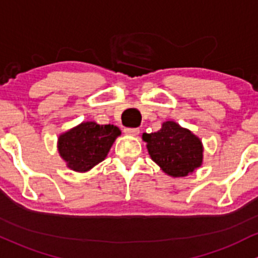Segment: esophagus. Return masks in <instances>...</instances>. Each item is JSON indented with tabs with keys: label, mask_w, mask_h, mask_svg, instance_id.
<instances>
[{
	"label": "esophagus",
	"mask_w": 258,
	"mask_h": 258,
	"mask_svg": "<svg viewBox=\"0 0 258 258\" xmlns=\"http://www.w3.org/2000/svg\"><path fill=\"white\" fill-rule=\"evenodd\" d=\"M124 132H125V134L132 135V137H137V135H139L140 130L138 128H126Z\"/></svg>",
	"instance_id": "esophagus-1"
}]
</instances>
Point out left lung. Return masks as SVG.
Returning <instances> with one entry per match:
<instances>
[{
  "label": "left lung",
  "mask_w": 258,
  "mask_h": 258,
  "mask_svg": "<svg viewBox=\"0 0 258 258\" xmlns=\"http://www.w3.org/2000/svg\"><path fill=\"white\" fill-rule=\"evenodd\" d=\"M142 138L147 143L151 160L169 176H187L203 165V142L176 121H164L160 130L150 134L144 133Z\"/></svg>",
  "instance_id": "8db88e82"
}]
</instances>
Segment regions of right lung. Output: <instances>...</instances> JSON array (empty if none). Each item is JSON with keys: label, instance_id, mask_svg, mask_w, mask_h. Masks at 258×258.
<instances>
[{"label": "right lung", "instance_id": "obj_1", "mask_svg": "<svg viewBox=\"0 0 258 258\" xmlns=\"http://www.w3.org/2000/svg\"><path fill=\"white\" fill-rule=\"evenodd\" d=\"M120 134L118 126L111 124L99 125L95 121H82L59 134L58 154L67 168L76 172H87L107 158Z\"/></svg>", "mask_w": 258, "mask_h": 258}]
</instances>
